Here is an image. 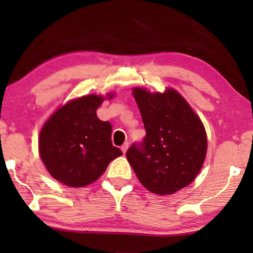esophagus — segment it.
Segmentation results:
<instances>
[{"instance_id": "1", "label": "esophagus", "mask_w": 253, "mask_h": 253, "mask_svg": "<svg viewBox=\"0 0 253 253\" xmlns=\"http://www.w3.org/2000/svg\"><path fill=\"white\" fill-rule=\"evenodd\" d=\"M127 148H129V144H127V143H124V144L122 145V146H121V150H122V152H123L124 154L126 153Z\"/></svg>"}]
</instances>
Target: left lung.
<instances>
[{"label": "left lung", "instance_id": "obj_1", "mask_svg": "<svg viewBox=\"0 0 253 253\" xmlns=\"http://www.w3.org/2000/svg\"><path fill=\"white\" fill-rule=\"evenodd\" d=\"M146 137L126 159L138 179L159 196L174 195L195 181L207 153L205 126L189 102L172 87L151 92L133 87Z\"/></svg>", "mask_w": 253, "mask_h": 253}]
</instances>
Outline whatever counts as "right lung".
Instances as JSON below:
<instances>
[{
  "instance_id": "obj_1",
  "label": "right lung",
  "mask_w": 253,
  "mask_h": 253,
  "mask_svg": "<svg viewBox=\"0 0 253 253\" xmlns=\"http://www.w3.org/2000/svg\"><path fill=\"white\" fill-rule=\"evenodd\" d=\"M114 96V92L79 96L48 117L39 133V155L51 177L70 188H83L122 155L112 144L110 123L96 116L101 103Z\"/></svg>"
}]
</instances>
